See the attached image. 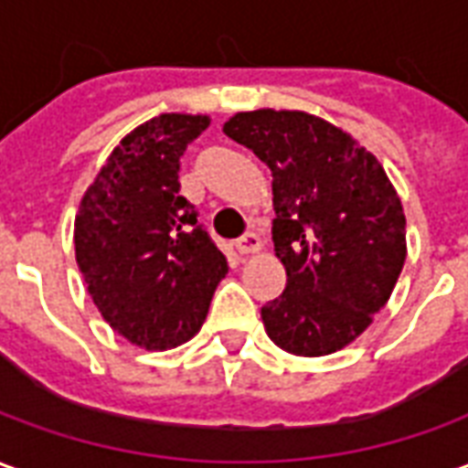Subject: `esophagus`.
Here are the masks:
<instances>
[{
	"mask_svg": "<svg viewBox=\"0 0 468 468\" xmlns=\"http://www.w3.org/2000/svg\"><path fill=\"white\" fill-rule=\"evenodd\" d=\"M235 248H238V253L240 255H250V253H258L261 248H263V243H261V238L255 233H245L238 243H235Z\"/></svg>",
	"mask_w": 468,
	"mask_h": 468,
	"instance_id": "34e87169",
	"label": "esophagus"
}]
</instances>
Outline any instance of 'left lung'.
<instances>
[{"instance_id": "obj_1", "label": "left lung", "mask_w": 468, "mask_h": 468, "mask_svg": "<svg viewBox=\"0 0 468 468\" xmlns=\"http://www.w3.org/2000/svg\"><path fill=\"white\" fill-rule=\"evenodd\" d=\"M223 133L273 175V243L285 291L261 308L265 334L325 356L371 325L406 261V218L378 160L321 117L238 112Z\"/></svg>"}]
</instances>
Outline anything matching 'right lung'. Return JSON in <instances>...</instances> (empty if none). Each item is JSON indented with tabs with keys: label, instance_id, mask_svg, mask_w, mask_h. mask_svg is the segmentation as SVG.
Listing matches in <instances>:
<instances>
[{
	"label": "right lung",
	"instance_id": "add662e5",
	"mask_svg": "<svg viewBox=\"0 0 468 468\" xmlns=\"http://www.w3.org/2000/svg\"><path fill=\"white\" fill-rule=\"evenodd\" d=\"M210 120L160 115L117 144L82 197L75 255L107 324L130 344L165 351L203 325L228 273L197 210L180 195V157Z\"/></svg>",
	"mask_w": 468,
	"mask_h": 468
}]
</instances>
